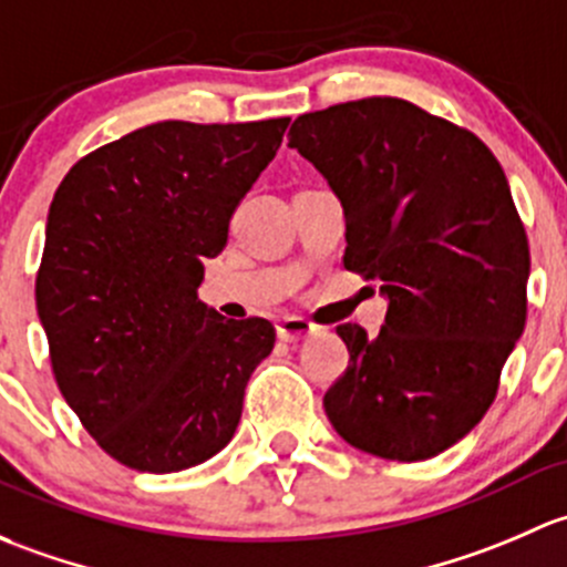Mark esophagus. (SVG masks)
I'll use <instances>...</instances> for the list:
<instances>
[{"label":"esophagus","mask_w":567,"mask_h":567,"mask_svg":"<svg viewBox=\"0 0 567 567\" xmlns=\"http://www.w3.org/2000/svg\"><path fill=\"white\" fill-rule=\"evenodd\" d=\"M313 332H317V327L302 317H286L278 322V338H281V341H289V343L302 341V338L313 336Z\"/></svg>","instance_id":"34e87169"}]
</instances>
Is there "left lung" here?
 <instances>
[{"label":"left lung","instance_id":"1","mask_svg":"<svg viewBox=\"0 0 567 567\" xmlns=\"http://www.w3.org/2000/svg\"><path fill=\"white\" fill-rule=\"evenodd\" d=\"M289 147L341 198L343 267L388 295L377 338L336 327L349 365L327 417L371 456H436L494 404L527 322L529 243L505 172L475 133L401 97L297 116Z\"/></svg>","mask_w":567,"mask_h":567}]
</instances>
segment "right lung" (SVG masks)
Returning <instances> with one entry per match:
<instances>
[{
  "label": "right lung",
  "instance_id": "right-lung-1",
  "mask_svg": "<svg viewBox=\"0 0 567 567\" xmlns=\"http://www.w3.org/2000/svg\"><path fill=\"white\" fill-rule=\"evenodd\" d=\"M286 125L155 122L81 157L56 188L34 281L51 369L131 470L179 472L229 445L276 347L267 319L220 317L196 289Z\"/></svg>",
  "mask_w": 567,
  "mask_h": 567
}]
</instances>
